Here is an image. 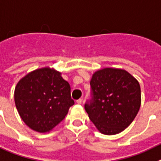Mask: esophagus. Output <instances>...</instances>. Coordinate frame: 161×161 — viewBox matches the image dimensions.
Instances as JSON below:
<instances>
[{
    "instance_id": "34e87169",
    "label": "esophagus",
    "mask_w": 161,
    "mask_h": 161,
    "mask_svg": "<svg viewBox=\"0 0 161 161\" xmlns=\"http://www.w3.org/2000/svg\"><path fill=\"white\" fill-rule=\"evenodd\" d=\"M82 99H79V100H76V103L78 104H82Z\"/></svg>"
}]
</instances>
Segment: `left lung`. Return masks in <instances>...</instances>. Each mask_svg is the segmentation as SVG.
Returning a JSON list of instances; mask_svg holds the SVG:
<instances>
[{"instance_id":"obj_1","label":"left lung","mask_w":161,"mask_h":161,"mask_svg":"<svg viewBox=\"0 0 161 161\" xmlns=\"http://www.w3.org/2000/svg\"><path fill=\"white\" fill-rule=\"evenodd\" d=\"M90 84L93 98L85 109L91 121L104 135L122 132L140 108L139 82L125 69L104 68L92 75Z\"/></svg>"}]
</instances>
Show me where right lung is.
I'll use <instances>...</instances> for the list:
<instances>
[{
  "mask_svg": "<svg viewBox=\"0 0 161 161\" xmlns=\"http://www.w3.org/2000/svg\"><path fill=\"white\" fill-rule=\"evenodd\" d=\"M14 102L25 124L40 133L51 131L75 104L68 82L61 72L47 66L22 77L15 86Z\"/></svg>",
  "mask_w": 161,
  "mask_h": 161,
  "instance_id": "obj_1",
  "label": "right lung"
}]
</instances>
